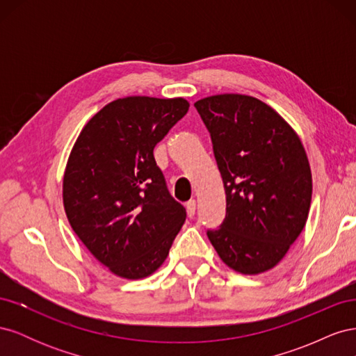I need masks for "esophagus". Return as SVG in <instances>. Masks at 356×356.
I'll return each mask as SVG.
<instances>
[{
  "instance_id": "esophagus-1",
  "label": "esophagus",
  "mask_w": 356,
  "mask_h": 356,
  "mask_svg": "<svg viewBox=\"0 0 356 356\" xmlns=\"http://www.w3.org/2000/svg\"><path fill=\"white\" fill-rule=\"evenodd\" d=\"M186 208H187L188 217H190V218L195 217V213H196V200H190V202H187Z\"/></svg>"
}]
</instances>
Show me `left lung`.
I'll return each mask as SVG.
<instances>
[{"label": "left lung", "instance_id": "obj_1", "mask_svg": "<svg viewBox=\"0 0 356 356\" xmlns=\"http://www.w3.org/2000/svg\"><path fill=\"white\" fill-rule=\"evenodd\" d=\"M211 134L225 190V218L208 238L234 272L270 270L305 229L312 172L298 135L254 96L222 93L195 104Z\"/></svg>", "mask_w": 356, "mask_h": 356}]
</instances>
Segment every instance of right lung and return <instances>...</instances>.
I'll return each instance as SVG.
<instances>
[{
	"label": "right lung",
	"instance_id": "1",
	"mask_svg": "<svg viewBox=\"0 0 356 356\" xmlns=\"http://www.w3.org/2000/svg\"><path fill=\"white\" fill-rule=\"evenodd\" d=\"M184 98L127 96L86 123L63 174L62 199L74 233L108 270L143 279L165 263L186 221L153 149L188 111Z\"/></svg>",
	"mask_w": 356,
	"mask_h": 356
}]
</instances>
